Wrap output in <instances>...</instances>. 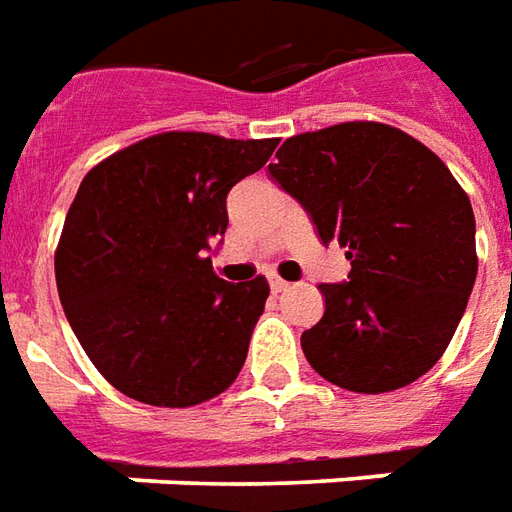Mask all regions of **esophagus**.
<instances>
[{"label": "esophagus", "mask_w": 512, "mask_h": 512, "mask_svg": "<svg viewBox=\"0 0 512 512\" xmlns=\"http://www.w3.org/2000/svg\"><path fill=\"white\" fill-rule=\"evenodd\" d=\"M270 289H273V295H281V292L289 289V284H286L284 278H270Z\"/></svg>", "instance_id": "obj_1"}]
</instances>
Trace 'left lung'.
Returning a JSON list of instances; mask_svg holds the SVG:
<instances>
[{"mask_svg": "<svg viewBox=\"0 0 512 512\" xmlns=\"http://www.w3.org/2000/svg\"><path fill=\"white\" fill-rule=\"evenodd\" d=\"M270 176L347 248L344 284H320L308 364L358 394L422 378L455 336L477 278L469 195L430 148L375 121L289 137Z\"/></svg>", "mask_w": 512, "mask_h": 512, "instance_id": "left-lung-1", "label": "left lung"}]
</instances>
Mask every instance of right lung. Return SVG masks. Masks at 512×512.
<instances>
[{
  "label": "right lung",
  "mask_w": 512,
  "mask_h": 512,
  "mask_svg": "<svg viewBox=\"0 0 512 512\" xmlns=\"http://www.w3.org/2000/svg\"><path fill=\"white\" fill-rule=\"evenodd\" d=\"M278 140L162 132L79 184L54 253L57 292L82 350L115 389L157 408L226 391L270 286L231 284L206 256L226 234L228 190Z\"/></svg>",
  "instance_id": "add662e5"
}]
</instances>
